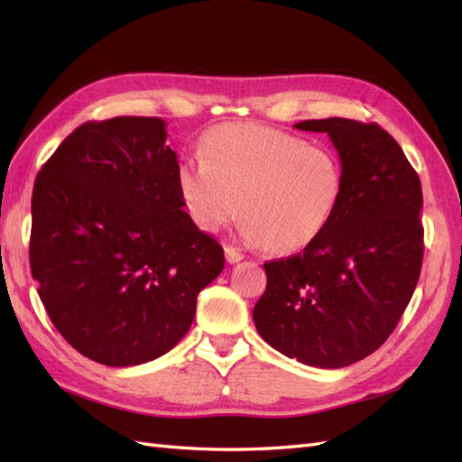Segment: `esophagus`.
Segmentation results:
<instances>
[{
  "instance_id": "1",
  "label": "esophagus",
  "mask_w": 462,
  "mask_h": 462,
  "mask_svg": "<svg viewBox=\"0 0 462 462\" xmlns=\"http://www.w3.org/2000/svg\"><path fill=\"white\" fill-rule=\"evenodd\" d=\"M224 254H226V262L228 263H238L244 258V254H240L236 248H232V246H226Z\"/></svg>"
}]
</instances>
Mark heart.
<instances>
[{"mask_svg":"<svg viewBox=\"0 0 462 462\" xmlns=\"http://www.w3.org/2000/svg\"><path fill=\"white\" fill-rule=\"evenodd\" d=\"M176 189L202 232H218L238 208L250 244L291 254L328 228L341 202L343 169L331 151L296 134L226 123L204 136L200 159L180 161Z\"/></svg>","mask_w":462,"mask_h":462,"instance_id":"b5f03b06","label":"heart"}]
</instances>
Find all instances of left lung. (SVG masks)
Wrapping results in <instances>:
<instances>
[{
  "mask_svg": "<svg viewBox=\"0 0 462 462\" xmlns=\"http://www.w3.org/2000/svg\"><path fill=\"white\" fill-rule=\"evenodd\" d=\"M328 133L343 194L328 228L303 252L263 263L254 308L262 339L311 367H347L379 349L413 296L423 263V192L397 141L375 123L301 121Z\"/></svg>",
  "mask_w": 462,
  "mask_h": 462,
  "instance_id": "obj_1",
  "label": "left lung"
}]
</instances>
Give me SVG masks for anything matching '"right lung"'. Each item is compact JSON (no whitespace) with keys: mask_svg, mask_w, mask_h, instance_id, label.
<instances>
[{"mask_svg":"<svg viewBox=\"0 0 462 462\" xmlns=\"http://www.w3.org/2000/svg\"><path fill=\"white\" fill-rule=\"evenodd\" d=\"M156 116L85 123L39 171L29 262L57 331L81 356L131 367L190 329L224 250L184 212Z\"/></svg>","mask_w":462,"mask_h":462,"instance_id":"right-lung-1","label":"right lung"}]
</instances>
